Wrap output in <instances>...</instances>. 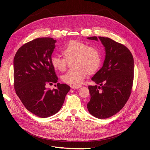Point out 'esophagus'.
<instances>
[{"label":"esophagus","mask_w":150,"mask_h":150,"mask_svg":"<svg viewBox=\"0 0 150 150\" xmlns=\"http://www.w3.org/2000/svg\"><path fill=\"white\" fill-rule=\"evenodd\" d=\"M81 87V85H78V86L72 85V86H71V88H72V89H79Z\"/></svg>","instance_id":"1"}]
</instances>
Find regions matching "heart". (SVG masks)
<instances>
[{
    "label": "heart",
    "instance_id": "b5f03b06",
    "mask_svg": "<svg viewBox=\"0 0 150 150\" xmlns=\"http://www.w3.org/2000/svg\"><path fill=\"white\" fill-rule=\"evenodd\" d=\"M64 55H53L51 58L53 67L58 71H64L66 69L67 60L74 59L72 66L63 75L61 79L63 82L72 85H80L89 73L96 71L101 63V55L99 50L95 47L88 46L84 43L72 41L61 48Z\"/></svg>",
    "mask_w": 150,
    "mask_h": 150
}]
</instances>
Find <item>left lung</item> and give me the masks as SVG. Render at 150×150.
Wrapping results in <instances>:
<instances>
[{"label": "left lung", "instance_id": "8db88e82", "mask_svg": "<svg viewBox=\"0 0 150 150\" xmlns=\"http://www.w3.org/2000/svg\"><path fill=\"white\" fill-rule=\"evenodd\" d=\"M105 47L103 66L91 80L98 86H89V113L100 119L111 117L123 108L131 92L134 78V59L129 49L109 38L92 36Z\"/></svg>", "mask_w": 150, "mask_h": 150}]
</instances>
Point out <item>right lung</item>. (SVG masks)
Returning a JSON list of instances; mask_svg holds the SVG:
<instances>
[{
  "label": "right lung",
  "mask_w": 150,
  "mask_h": 150,
  "mask_svg": "<svg viewBox=\"0 0 150 150\" xmlns=\"http://www.w3.org/2000/svg\"><path fill=\"white\" fill-rule=\"evenodd\" d=\"M56 42L52 38L35 39L20 47L13 61L16 93L28 111L41 118L57 113L70 89L59 83L57 89L46 88L58 80L51 64Z\"/></svg>",
  "instance_id": "right-lung-1"
}]
</instances>
